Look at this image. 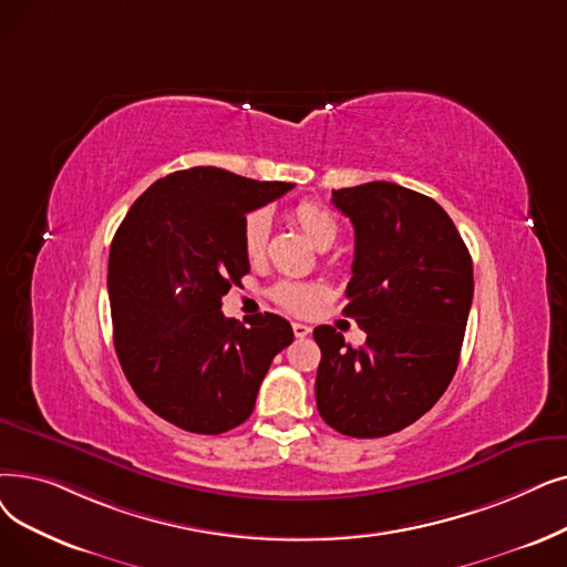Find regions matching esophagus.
Wrapping results in <instances>:
<instances>
[{
	"mask_svg": "<svg viewBox=\"0 0 567 567\" xmlns=\"http://www.w3.org/2000/svg\"><path fill=\"white\" fill-rule=\"evenodd\" d=\"M291 331L297 338H306V336H310L312 329L308 324H301V322H291Z\"/></svg>",
	"mask_w": 567,
	"mask_h": 567,
	"instance_id": "esophagus-1",
	"label": "esophagus"
}]
</instances>
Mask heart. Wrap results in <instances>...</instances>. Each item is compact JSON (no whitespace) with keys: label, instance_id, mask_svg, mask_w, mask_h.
<instances>
[{"label":"heart","instance_id":"heart-1","mask_svg":"<svg viewBox=\"0 0 567 567\" xmlns=\"http://www.w3.org/2000/svg\"><path fill=\"white\" fill-rule=\"evenodd\" d=\"M289 217L319 250H327L340 234V225L333 217V213H329L324 206H319L315 202L297 204L291 208ZM268 229H270V219L264 210H252L245 215L243 229H240V245H243V255L250 261H259L264 257ZM270 299L289 312L306 315L317 306L319 299H322V287L308 285V282L280 280L278 285L270 287Z\"/></svg>","mask_w":567,"mask_h":567}]
</instances>
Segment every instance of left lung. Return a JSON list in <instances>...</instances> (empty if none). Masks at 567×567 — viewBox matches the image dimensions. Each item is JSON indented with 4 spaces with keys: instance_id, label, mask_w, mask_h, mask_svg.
Segmentation results:
<instances>
[{
    "instance_id": "left-lung-1",
    "label": "left lung",
    "mask_w": 567,
    "mask_h": 567,
    "mask_svg": "<svg viewBox=\"0 0 567 567\" xmlns=\"http://www.w3.org/2000/svg\"><path fill=\"white\" fill-rule=\"evenodd\" d=\"M331 202L354 225L342 312L365 344L354 350L327 324L312 331L322 350L317 410L342 435L382 437L420 420L450 386L473 303V259L431 196L375 181L333 189Z\"/></svg>"
}]
</instances>
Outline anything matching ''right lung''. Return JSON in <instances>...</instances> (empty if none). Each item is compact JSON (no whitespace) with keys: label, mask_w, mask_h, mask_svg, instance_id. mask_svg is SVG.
Instances as JSON below:
<instances>
[{"label":"right lung","mask_w":567,"mask_h":567,"mask_svg":"<svg viewBox=\"0 0 567 567\" xmlns=\"http://www.w3.org/2000/svg\"><path fill=\"white\" fill-rule=\"evenodd\" d=\"M293 183H259L194 166L147 187L109 255L113 342L136 396L174 426L217 435L243 424L274 357L293 340L264 312L223 315V297L250 274L240 229L250 210Z\"/></svg>","instance_id":"right-lung-1"}]
</instances>
